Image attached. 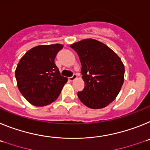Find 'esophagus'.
Instances as JSON below:
<instances>
[{
  "mask_svg": "<svg viewBox=\"0 0 150 150\" xmlns=\"http://www.w3.org/2000/svg\"><path fill=\"white\" fill-rule=\"evenodd\" d=\"M76 79H77V75L76 74H74L72 76L70 77V78H69V80L70 81H73Z\"/></svg>",
  "mask_w": 150,
  "mask_h": 150,
  "instance_id": "esophagus-1",
  "label": "esophagus"
}]
</instances>
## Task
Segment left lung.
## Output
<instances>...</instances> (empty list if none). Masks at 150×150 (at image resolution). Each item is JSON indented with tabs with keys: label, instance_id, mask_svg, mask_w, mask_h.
I'll return each mask as SVG.
<instances>
[{
	"label": "left lung",
	"instance_id": "8db88e82",
	"mask_svg": "<svg viewBox=\"0 0 150 150\" xmlns=\"http://www.w3.org/2000/svg\"><path fill=\"white\" fill-rule=\"evenodd\" d=\"M81 63L84 88L79 100L91 109H102L118 96L124 83L125 66L120 57L106 44L95 39H84L70 45Z\"/></svg>",
	"mask_w": 150,
	"mask_h": 150
}]
</instances>
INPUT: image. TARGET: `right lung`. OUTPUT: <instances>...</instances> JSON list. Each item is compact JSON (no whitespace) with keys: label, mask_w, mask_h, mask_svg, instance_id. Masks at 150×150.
<instances>
[{"label":"right lung","mask_w":150,"mask_h":150,"mask_svg":"<svg viewBox=\"0 0 150 150\" xmlns=\"http://www.w3.org/2000/svg\"><path fill=\"white\" fill-rule=\"evenodd\" d=\"M62 44L39 45L21 58L15 71L18 88L25 100L35 106L55 101L68 79L60 75L54 59Z\"/></svg>","instance_id":"add662e5"}]
</instances>
